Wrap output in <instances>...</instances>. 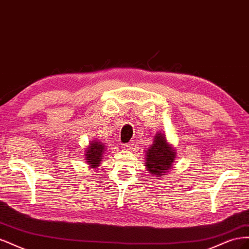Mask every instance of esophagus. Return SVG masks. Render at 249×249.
<instances>
[{
    "instance_id": "obj_1",
    "label": "esophagus",
    "mask_w": 249,
    "mask_h": 249,
    "mask_svg": "<svg viewBox=\"0 0 249 249\" xmlns=\"http://www.w3.org/2000/svg\"><path fill=\"white\" fill-rule=\"evenodd\" d=\"M133 146H134V143L133 142H129V143H125V144H123V148L126 149V150L131 149Z\"/></svg>"
}]
</instances>
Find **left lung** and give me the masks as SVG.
<instances>
[{
	"label": "left lung",
	"mask_w": 249,
	"mask_h": 249,
	"mask_svg": "<svg viewBox=\"0 0 249 249\" xmlns=\"http://www.w3.org/2000/svg\"><path fill=\"white\" fill-rule=\"evenodd\" d=\"M176 158V149L167 141L166 135L161 131L156 133L145 155L144 164L150 176L157 178L165 177L172 169Z\"/></svg>",
	"instance_id": "left-lung-1"
}]
</instances>
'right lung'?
Instances as JSON below:
<instances>
[{
    "mask_svg": "<svg viewBox=\"0 0 249 249\" xmlns=\"http://www.w3.org/2000/svg\"><path fill=\"white\" fill-rule=\"evenodd\" d=\"M105 150H106V143L96 139L89 142V145L85 148L84 156L85 161L90 168L95 170L97 167L101 166L105 156Z\"/></svg>",
    "mask_w": 249,
    "mask_h": 249,
    "instance_id": "right-lung-1",
    "label": "right lung"
}]
</instances>
